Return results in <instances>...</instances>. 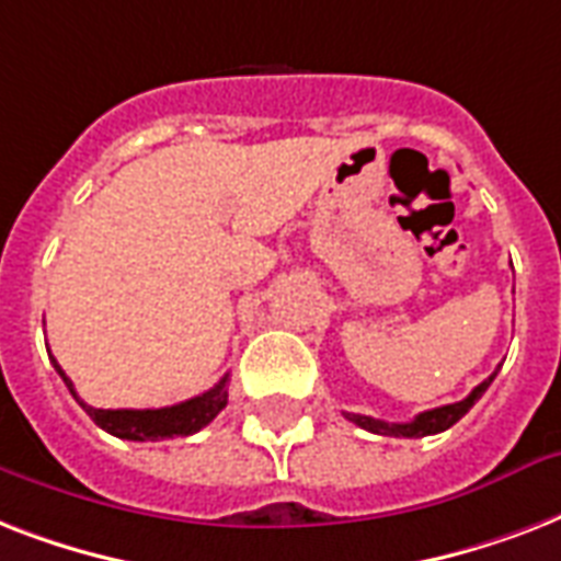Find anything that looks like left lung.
<instances>
[{"instance_id":"obj_1","label":"left lung","mask_w":561,"mask_h":561,"mask_svg":"<svg viewBox=\"0 0 561 561\" xmlns=\"http://www.w3.org/2000/svg\"><path fill=\"white\" fill-rule=\"evenodd\" d=\"M495 375L492 373L483 383H478L474 390L466 396L462 401H454V404H443V408L425 410V413H419L416 419H410V422H383V419H373V416H360V413H346L350 422H355L358 427L369 431V434H383V436H431L439 434V431H448L454 422H460L471 408H474V401L489 390V383L495 381Z\"/></svg>"}]
</instances>
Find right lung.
Listing matches in <instances>:
<instances>
[{
  "label": "right lung",
  "instance_id": "1",
  "mask_svg": "<svg viewBox=\"0 0 561 561\" xmlns=\"http://www.w3.org/2000/svg\"><path fill=\"white\" fill-rule=\"evenodd\" d=\"M57 375L64 378V383L69 387V392L75 396V401L81 404L87 413L92 416V422L99 427H104L107 434L118 436V439H134V443H145V439H169V436H188L197 434L201 427H206L211 419L218 416L220 410L227 408V381L229 375H224L211 390L201 392L188 401H180V404H171V408H157V410H101L92 408L87 401L75 392L72 378L60 369L55 358Z\"/></svg>",
  "mask_w": 561,
  "mask_h": 561
}]
</instances>
